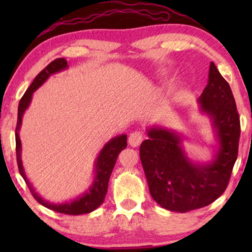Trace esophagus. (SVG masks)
<instances>
[{"mask_svg":"<svg viewBox=\"0 0 252 252\" xmlns=\"http://www.w3.org/2000/svg\"><path fill=\"white\" fill-rule=\"evenodd\" d=\"M142 141H143V135H142V133L140 132V130H135V132H132L129 134L128 143L132 147H134V148L139 147Z\"/></svg>","mask_w":252,"mask_h":252,"instance_id":"esophagus-1","label":"esophagus"}]
</instances>
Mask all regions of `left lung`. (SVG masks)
<instances>
[{"label": "left lung", "mask_w": 252, "mask_h": 252, "mask_svg": "<svg viewBox=\"0 0 252 252\" xmlns=\"http://www.w3.org/2000/svg\"><path fill=\"white\" fill-rule=\"evenodd\" d=\"M198 102L201 111L211 119L219 143L211 163H192L182 149L181 136L163 127L148 129L149 139L140 147L151 197L170 211L184 213L215 202L226 190L237 158L239 112L228 82L213 62Z\"/></svg>", "instance_id": "left-lung-1"}]
</instances>
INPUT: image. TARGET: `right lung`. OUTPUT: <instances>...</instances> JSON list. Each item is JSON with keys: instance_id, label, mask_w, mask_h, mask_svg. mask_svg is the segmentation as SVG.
Masks as SVG:
<instances>
[{"instance_id": "right-lung-1", "label": "right lung", "mask_w": 252, "mask_h": 252, "mask_svg": "<svg viewBox=\"0 0 252 252\" xmlns=\"http://www.w3.org/2000/svg\"><path fill=\"white\" fill-rule=\"evenodd\" d=\"M67 67V62L65 58H56V60L48 64L39 74L36 75L32 84L29 87V89L23 95L22 99H20L18 105V119H17V126H16V154H17V163H18V170L19 173L22 175L24 180H25L27 187H29L30 191L32 192L33 197L40 203L41 205L46 206V208L54 210V211L64 213V215H72V216H79L84 215V213H89L97 209L99 205L104 202L106 191H108V185L110 175L112 173L113 167H115L116 160L118 158L120 151L125 149L127 147V135L123 134V135L116 136L109 141L108 143L103 147V149L99 153L97 159L95 161V180L93 182L92 187L89 188L87 192H85L82 196H79L77 199L71 201L68 203H62V204H54V203H49L41 198L39 194L34 190L33 186L27 179L25 171H24L23 164H22V142H20L19 137V129L22 126L23 115L25 110L29 108L31 99H32L33 93L50 77L51 74L57 73L62 70H65Z\"/></svg>"}]
</instances>
